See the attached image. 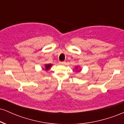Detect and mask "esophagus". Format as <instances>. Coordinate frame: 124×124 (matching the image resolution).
<instances>
[{"mask_svg":"<svg viewBox=\"0 0 124 124\" xmlns=\"http://www.w3.org/2000/svg\"><path fill=\"white\" fill-rule=\"evenodd\" d=\"M59 63H60L61 65H65L66 62H59Z\"/></svg>","mask_w":124,"mask_h":124,"instance_id":"1","label":"esophagus"}]
</instances>
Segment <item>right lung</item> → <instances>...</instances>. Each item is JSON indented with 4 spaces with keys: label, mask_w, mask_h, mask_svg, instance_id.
Masks as SVG:
<instances>
[{
    "label": "right lung",
    "mask_w": 124,
    "mask_h": 124,
    "mask_svg": "<svg viewBox=\"0 0 124 124\" xmlns=\"http://www.w3.org/2000/svg\"><path fill=\"white\" fill-rule=\"evenodd\" d=\"M51 66V64H48V65H45V69H46V70H48V69L50 68Z\"/></svg>",
    "instance_id": "1"
}]
</instances>
